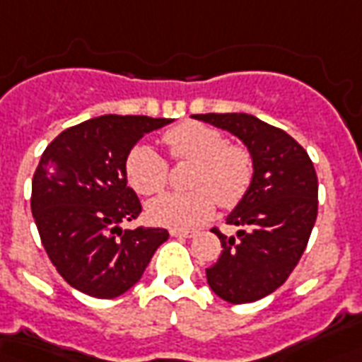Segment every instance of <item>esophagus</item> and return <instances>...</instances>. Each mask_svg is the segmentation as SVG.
Here are the masks:
<instances>
[{"label":"esophagus","instance_id":"obj_1","mask_svg":"<svg viewBox=\"0 0 362 362\" xmlns=\"http://www.w3.org/2000/svg\"><path fill=\"white\" fill-rule=\"evenodd\" d=\"M173 237H180V239H189L194 237V231H184V229H170Z\"/></svg>","mask_w":362,"mask_h":362}]
</instances>
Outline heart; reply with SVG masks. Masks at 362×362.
Wrapping results in <instances>:
<instances>
[{
	"label": "heart",
	"instance_id": "b5f03b06",
	"mask_svg": "<svg viewBox=\"0 0 362 362\" xmlns=\"http://www.w3.org/2000/svg\"><path fill=\"white\" fill-rule=\"evenodd\" d=\"M164 145L176 160L194 163L189 192H168L146 204V216L156 225L170 229H192L214 214L217 204L233 207L245 196L252 180V156L241 145H227L221 131L186 121L168 129ZM125 174L131 188L151 196L164 188L168 166L153 146L137 145L129 151Z\"/></svg>",
	"mask_w": 362,
	"mask_h": 362
}]
</instances>
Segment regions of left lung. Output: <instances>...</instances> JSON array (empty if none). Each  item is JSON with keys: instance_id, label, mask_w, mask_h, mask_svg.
<instances>
[{"instance_id": "1", "label": "left lung", "mask_w": 362, "mask_h": 362, "mask_svg": "<svg viewBox=\"0 0 362 362\" xmlns=\"http://www.w3.org/2000/svg\"><path fill=\"white\" fill-rule=\"evenodd\" d=\"M196 119L229 131L252 156V180L227 216L237 233L217 229L221 255L206 269L207 284L229 304H249L280 288L317 217V176L310 156L282 129L249 113H199Z\"/></svg>"}]
</instances>
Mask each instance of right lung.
Listing matches in <instances>:
<instances>
[{
    "instance_id": "1",
    "label": "right lung",
    "mask_w": 362,
    "mask_h": 362,
    "mask_svg": "<svg viewBox=\"0 0 362 362\" xmlns=\"http://www.w3.org/2000/svg\"><path fill=\"white\" fill-rule=\"evenodd\" d=\"M168 123L102 115L62 131L45 148L33 176L31 211L49 259L76 290L92 298L125 294L168 239L160 227H121L141 214L127 186L129 151Z\"/></svg>"
}]
</instances>
